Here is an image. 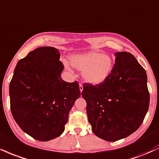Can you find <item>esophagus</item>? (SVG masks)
I'll list each match as a JSON object with an SVG mask.
<instances>
[{
  "label": "esophagus",
  "mask_w": 159,
  "mask_h": 159,
  "mask_svg": "<svg viewBox=\"0 0 159 159\" xmlns=\"http://www.w3.org/2000/svg\"><path fill=\"white\" fill-rule=\"evenodd\" d=\"M79 89H80V91H81V92L83 91V86H82V84H79Z\"/></svg>",
  "instance_id": "esophagus-1"
}]
</instances>
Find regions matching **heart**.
<instances>
[{
    "instance_id": "heart-1",
    "label": "heart",
    "mask_w": 159,
    "mask_h": 159,
    "mask_svg": "<svg viewBox=\"0 0 159 159\" xmlns=\"http://www.w3.org/2000/svg\"><path fill=\"white\" fill-rule=\"evenodd\" d=\"M70 64L78 70L84 81L93 85L102 84L110 77L113 69V60L109 55L90 51L82 54H73L70 58ZM65 67L70 70V63L64 61Z\"/></svg>"
}]
</instances>
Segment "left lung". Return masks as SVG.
I'll return each instance as SVG.
<instances>
[{
	"instance_id": "left-lung-1",
	"label": "left lung",
	"mask_w": 159,
	"mask_h": 159,
	"mask_svg": "<svg viewBox=\"0 0 159 159\" xmlns=\"http://www.w3.org/2000/svg\"><path fill=\"white\" fill-rule=\"evenodd\" d=\"M115 65L102 84H84L88 121L95 135L107 141L129 136L144 121L150 104L146 71L127 52L115 53Z\"/></svg>"
}]
</instances>
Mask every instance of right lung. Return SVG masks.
Instances as JSON below:
<instances>
[{"instance_id":"1","label":"right lung","mask_w":159,"mask_h":159,"mask_svg":"<svg viewBox=\"0 0 159 159\" xmlns=\"http://www.w3.org/2000/svg\"><path fill=\"white\" fill-rule=\"evenodd\" d=\"M60 55L52 47L34 49L18 61L9 84L15 121L24 133L41 141L62 134L69 112L81 95L77 81L61 78Z\"/></svg>"}]
</instances>
